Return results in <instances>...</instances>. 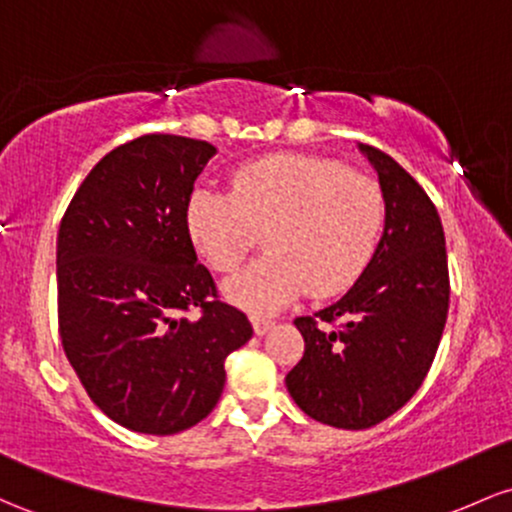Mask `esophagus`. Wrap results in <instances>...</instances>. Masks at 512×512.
Returning a JSON list of instances; mask_svg holds the SVG:
<instances>
[{
  "label": "esophagus",
  "mask_w": 512,
  "mask_h": 512,
  "mask_svg": "<svg viewBox=\"0 0 512 512\" xmlns=\"http://www.w3.org/2000/svg\"><path fill=\"white\" fill-rule=\"evenodd\" d=\"M274 325V318H265V316H252V328H255L257 335H265L269 328Z\"/></svg>",
  "instance_id": "obj_1"
}]
</instances>
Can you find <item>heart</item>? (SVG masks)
Masks as SVG:
<instances>
[{"instance_id":"heart-1","label":"heart","mask_w":512,"mask_h":512,"mask_svg":"<svg viewBox=\"0 0 512 512\" xmlns=\"http://www.w3.org/2000/svg\"><path fill=\"white\" fill-rule=\"evenodd\" d=\"M384 226L379 182L330 157H262L233 174V196L194 189L187 201L192 243L216 272H235L262 235L265 255L226 286L252 311H274L301 291L325 299L350 289Z\"/></svg>"}]
</instances>
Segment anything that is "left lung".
Returning a JSON list of instances; mask_svg holds the SVG:
<instances>
[{
	"instance_id": "1",
	"label": "left lung",
	"mask_w": 512,
	"mask_h": 512,
	"mask_svg": "<svg viewBox=\"0 0 512 512\" xmlns=\"http://www.w3.org/2000/svg\"><path fill=\"white\" fill-rule=\"evenodd\" d=\"M386 199L384 238L355 286L294 325L301 362L286 389L313 420L367 430L406 406L428 376L449 311L440 213L393 157L362 145Z\"/></svg>"
}]
</instances>
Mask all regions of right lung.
I'll list each match as a JSON object with an SVG mask.
<instances>
[{
	"label": "right lung",
	"instance_id": "add662e5",
	"mask_svg": "<svg viewBox=\"0 0 512 512\" xmlns=\"http://www.w3.org/2000/svg\"><path fill=\"white\" fill-rule=\"evenodd\" d=\"M206 140L150 133L104 155L58 233V328L84 391L114 423L174 435L204 420L226 357L252 338L196 262L187 201Z\"/></svg>",
	"mask_w": 512,
	"mask_h": 512
}]
</instances>
